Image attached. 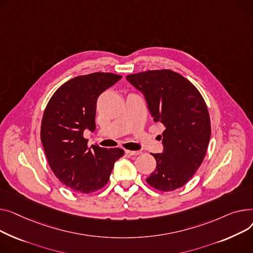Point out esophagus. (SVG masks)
<instances>
[{
  "label": "esophagus",
  "mask_w": 253,
  "mask_h": 253,
  "mask_svg": "<svg viewBox=\"0 0 253 253\" xmlns=\"http://www.w3.org/2000/svg\"><path fill=\"white\" fill-rule=\"evenodd\" d=\"M126 153L128 154V155H132V156H136V155L141 154L140 151H130V150H126Z\"/></svg>",
  "instance_id": "obj_1"
}]
</instances>
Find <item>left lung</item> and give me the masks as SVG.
Listing matches in <instances>:
<instances>
[{"mask_svg":"<svg viewBox=\"0 0 253 253\" xmlns=\"http://www.w3.org/2000/svg\"><path fill=\"white\" fill-rule=\"evenodd\" d=\"M126 80L144 94L153 121L166 126L163 153L152 154L156 169L146 182L162 192L183 187L201 166L211 139V118L202 95L169 69L128 74Z\"/></svg>","mask_w":253,"mask_h":253,"instance_id":"1","label":"left lung"}]
</instances>
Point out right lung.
<instances>
[{
	"instance_id": "right-lung-1",
	"label": "right lung",
	"mask_w": 253,
	"mask_h": 253,
	"mask_svg": "<svg viewBox=\"0 0 253 253\" xmlns=\"http://www.w3.org/2000/svg\"><path fill=\"white\" fill-rule=\"evenodd\" d=\"M123 77L94 72L73 78L53 94L43 111L41 140L54 174L63 185L88 193L108 183L114 162L124 156L121 148L87 147L85 128L95 129L98 97Z\"/></svg>"
}]
</instances>
